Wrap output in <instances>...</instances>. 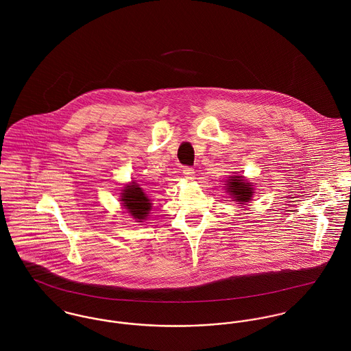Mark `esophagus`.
I'll list each match as a JSON object with an SVG mask.
<instances>
[{"label":"esophagus","instance_id":"esophagus-1","mask_svg":"<svg viewBox=\"0 0 351 351\" xmlns=\"http://www.w3.org/2000/svg\"><path fill=\"white\" fill-rule=\"evenodd\" d=\"M194 168L193 167H184L183 168V175L187 178V179H194Z\"/></svg>","mask_w":351,"mask_h":351}]
</instances>
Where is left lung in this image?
Wrapping results in <instances>:
<instances>
[{
	"label": "left lung",
	"instance_id": "1",
	"mask_svg": "<svg viewBox=\"0 0 351 351\" xmlns=\"http://www.w3.org/2000/svg\"><path fill=\"white\" fill-rule=\"evenodd\" d=\"M228 191L238 202H249L252 199V184L245 182L242 176H232L228 182Z\"/></svg>",
	"mask_w": 351,
	"mask_h": 351
}]
</instances>
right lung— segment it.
Returning <instances> with one entry per match:
<instances>
[{"mask_svg": "<svg viewBox=\"0 0 351 351\" xmlns=\"http://www.w3.org/2000/svg\"><path fill=\"white\" fill-rule=\"evenodd\" d=\"M121 200L123 202V207L128 213L136 219H145L152 208V203L148 196L143 193V189L137 186L134 182L130 186H126Z\"/></svg>", "mask_w": 351, "mask_h": 351, "instance_id": "add662e5", "label": "right lung"}]
</instances>
